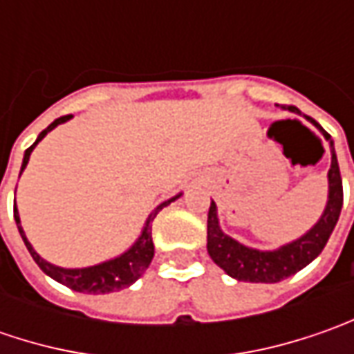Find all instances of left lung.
Returning a JSON list of instances; mask_svg holds the SVG:
<instances>
[{"label": "left lung", "instance_id": "8db88e82", "mask_svg": "<svg viewBox=\"0 0 354 354\" xmlns=\"http://www.w3.org/2000/svg\"><path fill=\"white\" fill-rule=\"evenodd\" d=\"M290 110L299 114L297 108H290ZM311 124L319 129L331 145V169L327 173L329 195H327L325 211L319 221L311 226L304 236L292 240L276 250H258V248L244 246L242 242L223 232V228L218 225L216 203L211 201L209 221H207V250L212 262L218 268H223L230 278L238 281H252V283L281 281L297 274L299 270H304L307 264H311L331 236L341 214V207H343V181H341L331 136L321 128L315 120H311Z\"/></svg>", "mask_w": 354, "mask_h": 354}]
</instances>
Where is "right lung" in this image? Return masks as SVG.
Instances as JSON below:
<instances>
[{
    "label": "right lung",
    "instance_id": "right-lung-1",
    "mask_svg": "<svg viewBox=\"0 0 354 354\" xmlns=\"http://www.w3.org/2000/svg\"><path fill=\"white\" fill-rule=\"evenodd\" d=\"M71 118L73 116L59 118V120H55L48 128H45L41 133H39V138L35 140L33 145H31L29 149H25L23 163H21V173H23L25 167H27L29 157H31V151L35 149V145L41 142L50 129H55L59 124L68 122ZM181 195H183V193H179V195H175V197L163 201L161 205H157L156 211L147 216L145 226L142 228V234L138 236V240L129 246L128 250L122 252L120 256L112 258V260H106V262H100V264L88 266V268H61V266H55V264H50V262H47V260H43V258L35 252V248L31 246V242L27 240L25 232H23L17 205L13 207V216H15V223H17L19 234L21 238H23V242H25V246H27V250H29V254L33 256V260L37 262V266H39L47 276H50L53 279H57L59 283L66 286V288H71V290H75V292L94 293V295H98V293L120 292V290H124V288H129V286H131V283H133L138 278H142V274L147 270V268H149L151 260H153L151 223H153V218L157 216V212L161 211L163 207L171 205L173 201H177Z\"/></svg>",
    "mask_w": 354,
    "mask_h": 354
}]
</instances>
